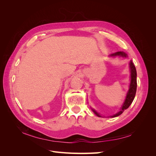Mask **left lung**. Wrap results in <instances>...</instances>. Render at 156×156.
<instances>
[{
	"mask_svg": "<svg viewBox=\"0 0 156 156\" xmlns=\"http://www.w3.org/2000/svg\"><path fill=\"white\" fill-rule=\"evenodd\" d=\"M111 56H123V57H126L127 55L125 53H124V52L119 51V52H116L115 53H113ZM129 68L131 71V83H130L129 88L128 92L127 94L125 101L123 105H122L120 111L119 112H118L115 115L111 116V117H116L120 115L122 112H123L126 109H127V108L130 106L131 103L133 102L135 98L136 91V71L135 66H134L133 63L132 62V61H131L129 63ZM92 111L98 116L101 117V116L99 115L96 111H95L93 109Z\"/></svg>",
	"mask_w": 156,
	"mask_h": 156,
	"instance_id": "left-lung-1",
	"label": "left lung"
}]
</instances>
